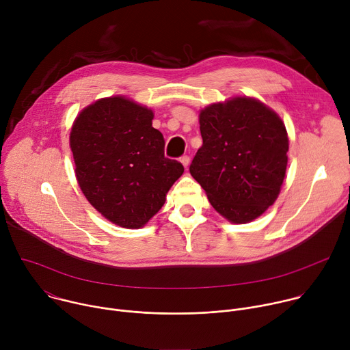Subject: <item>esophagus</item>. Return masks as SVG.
<instances>
[{"instance_id": "1", "label": "esophagus", "mask_w": 350, "mask_h": 350, "mask_svg": "<svg viewBox=\"0 0 350 350\" xmlns=\"http://www.w3.org/2000/svg\"><path fill=\"white\" fill-rule=\"evenodd\" d=\"M180 162H181V163H183V166L187 169V167L189 166V157H187V155L181 157V158H180Z\"/></svg>"}]
</instances>
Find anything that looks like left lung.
Wrapping results in <instances>:
<instances>
[{
  "instance_id": "8db88e82",
  "label": "left lung",
  "mask_w": 350,
  "mask_h": 350,
  "mask_svg": "<svg viewBox=\"0 0 350 350\" xmlns=\"http://www.w3.org/2000/svg\"><path fill=\"white\" fill-rule=\"evenodd\" d=\"M204 139L189 166L211 205L242 224L263 215L278 193L288 163L281 118L259 99L235 96L199 113Z\"/></svg>"
}]
</instances>
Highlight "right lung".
<instances>
[{
	"label": "right lung",
	"mask_w": 350,
	"mask_h": 350,
	"mask_svg": "<svg viewBox=\"0 0 350 350\" xmlns=\"http://www.w3.org/2000/svg\"><path fill=\"white\" fill-rule=\"evenodd\" d=\"M152 119L146 107L109 96L84 108L72 126L75 173L84 196L124 228H139L154 217L184 173L180 162L165 158V139Z\"/></svg>",
	"instance_id": "right-lung-1"
}]
</instances>
